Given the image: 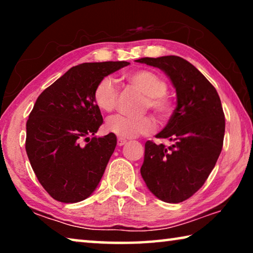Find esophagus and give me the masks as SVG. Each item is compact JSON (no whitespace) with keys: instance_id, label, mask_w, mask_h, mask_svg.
I'll list each match as a JSON object with an SVG mask.
<instances>
[{"instance_id":"1","label":"esophagus","mask_w":253,"mask_h":253,"mask_svg":"<svg viewBox=\"0 0 253 253\" xmlns=\"http://www.w3.org/2000/svg\"><path fill=\"white\" fill-rule=\"evenodd\" d=\"M126 143H127V140L124 139V138H118V140H117L118 146H124V145H125Z\"/></svg>"}]
</instances>
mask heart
<instances>
[{"mask_svg": "<svg viewBox=\"0 0 253 253\" xmlns=\"http://www.w3.org/2000/svg\"><path fill=\"white\" fill-rule=\"evenodd\" d=\"M130 85L146 96L145 108H151L161 119L169 117L172 104L166 96L168 83L161 76L149 70H136L127 74ZM119 90L111 77H105L97 84L93 90V101L101 111H111L117 104ZM107 130L121 138H132L138 135H147L155 129V122L151 117H129L115 115L106 124Z\"/></svg>", "mask_w": 253, "mask_h": 253, "instance_id": "1", "label": "heart"}]
</instances>
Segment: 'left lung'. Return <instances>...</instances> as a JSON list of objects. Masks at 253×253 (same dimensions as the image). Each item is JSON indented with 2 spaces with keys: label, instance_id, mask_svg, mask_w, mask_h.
<instances>
[{
  "label": "left lung",
  "instance_id": "8db88e82",
  "mask_svg": "<svg viewBox=\"0 0 253 253\" xmlns=\"http://www.w3.org/2000/svg\"><path fill=\"white\" fill-rule=\"evenodd\" d=\"M136 61L161 69L176 91V108L156 135L172 145L146 142L140 174L157 199L183 202L202 187L222 151L225 121L220 97L210 81L183 58L165 55Z\"/></svg>",
  "mask_w": 253,
  "mask_h": 253
}]
</instances>
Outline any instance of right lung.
<instances>
[{"label":"right lung","mask_w":253,"mask_h":253,"mask_svg":"<svg viewBox=\"0 0 253 253\" xmlns=\"http://www.w3.org/2000/svg\"><path fill=\"white\" fill-rule=\"evenodd\" d=\"M128 65L81 63L38 97L27 122L25 151L41 185L59 202L84 201L99 184L117 138L113 132L95 135L102 116L93 90L102 78Z\"/></svg>","instance_id":"add662e5"}]
</instances>
